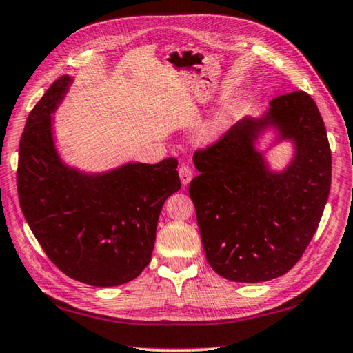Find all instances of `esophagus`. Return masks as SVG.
Instances as JSON below:
<instances>
[{
	"label": "esophagus",
	"mask_w": 353,
	"mask_h": 353,
	"mask_svg": "<svg viewBox=\"0 0 353 353\" xmlns=\"http://www.w3.org/2000/svg\"><path fill=\"white\" fill-rule=\"evenodd\" d=\"M178 174H179V179H181V183L184 185H188L192 181V176H194V172L189 168V165L181 164L178 169Z\"/></svg>",
	"instance_id": "esophagus-1"
}]
</instances>
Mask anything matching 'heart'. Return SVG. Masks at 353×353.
Instances as JSON below:
<instances>
[{
  "mask_svg": "<svg viewBox=\"0 0 353 353\" xmlns=\"http://www.w3.org/2000/svg\"><path fill=\"white\" fill-rule=\"evenodd\" d=\"M225 119H228V114H225V112H221V114L212 119L208 125H204V129L201 130V138L204 141H212V139H215L219 134H221L225 125Z\"/></svg>",
  "mask_w": 353,
  "mask_h": 353,
  "instance_id": "b5f03b06",
  "label": "heart"
}]
</instances>
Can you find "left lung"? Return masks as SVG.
<instances>
[{
  "label": "left lung",
  "mask_w": 353,
  "mask_h": 353,
  "mask_svg": "<svg viewBox=\"0 0 353 353\" xmlns=\"http://www.w3.org/2000/svg\"><path fill=\"white\" fill-rule=\"evenodd\" d=\"M275 128L296 145L290 165L268 169L254 143ZM189 184L205 258L218 275L261 283L284 275L315 235L327 203L332 155L316 104L303 90L270 101L263 117L238 121L215 144L196 150Z\"/></svg>",
  "instance_id": "obj_1"
}]
</instances>
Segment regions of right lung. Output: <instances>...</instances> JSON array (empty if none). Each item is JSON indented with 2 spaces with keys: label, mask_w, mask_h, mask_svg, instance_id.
Returning <instances> with one entry per match:
<instances>
[{
  "label": "right lung",
  "mask_w": 353,
  "mask_h": 353,
  "mask_svg": "<svg viewBox=\"0 0 353 353\" xmlns=\"http://www.w3.org/2000/svg\"><path fill=\"white\" fill-rule=\"evenodd\" d=\"M73 79L58 78L26 121L19 141L18 198L50 261L95 288L129 283L150 263L163 204L181 189L178 161L128 163L103 174L64 164L52 114Z\"/></svg>",
  "instance_id": "add662e5"
}]
</instances>
